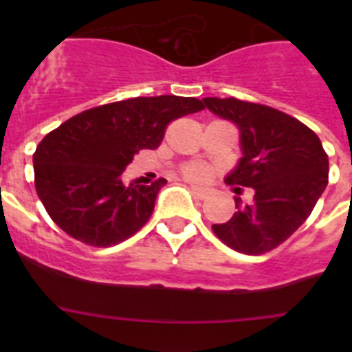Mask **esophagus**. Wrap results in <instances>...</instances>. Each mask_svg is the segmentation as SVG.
<instances>
[{
	"mask_svg": "<svg viewBox=\"0 0 352 352\" xmlns=\"http://www.w3.org/2000/svg\"><path fill=\"white\" fill-rule=\"evenodd\" d=\"M190 190H192V194H194L197 199H206L208 194H210L206 188H201V186H192Z\"/></svg>",
	"mask_w": 352,
	"mask_h": 352,
	"instance_id": "34e87169",
	"label": "esophagus"
}]
</instances>
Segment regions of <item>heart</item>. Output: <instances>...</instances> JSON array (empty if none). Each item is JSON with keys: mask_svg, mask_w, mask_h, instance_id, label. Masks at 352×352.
I'll list each match as a JSON object with an SVG mask.
<instances>
[{"mask_svg": "<svg viewBox=\"0 0 352 352\" xmlns=\"http://www.w3.org/2000/svg\"><path fill=\"white\" fill-rule=\"evenodd\" d=\"M183 176L186 179H190V182H206L210 178V169L203 164L192 162V164L183 166Z\"/></svg>", "mask_w": 352, "mask_h": 352, "instance_id": "1", "label": "heart"}]
</instances>
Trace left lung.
I'll return each instance as SVG.
<instances>
[{"mask_svg": "<svg viewBox=\"0 0 352 352\" xmlns=\"http://www.w3.org/2000/svg\"><path fill=\"white\" fill-rule=\"evenodd\" d=\"M217 116L236 123L243 157L226 178L241 192L254 188V201L236 197V213L213 223L214 236L241 254L261 256L282 245L309 219L328 185V155L314 130L278 109L234 96L203 98Z\"/></svg>", "mask_w": 352, "mask_h": 352, "instance_id": "left-lung-1", "label": "left lung"}]
</instances>
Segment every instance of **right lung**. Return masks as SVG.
I'll return each instance as SVG.
<instances>
[{
    "label": "right lung",
    "instance_id": "obj_1",
    "mask_svg": "<svg viewBox=\"0 0 352 352\" xmlns=\"http://www.w3.org/2000/svg\"><path fill=\"white\" fill-rule=\"evenodd\" d=\"M194 96H135L98 105L61 123L33 153L35 188L52 222L89 247H113L149 220L160 188L125 185L141 149H157L170 121L203 111Z\"/></svg>",
    "mask_w": 352,
    "mask_h": 352
}]
</instances>
